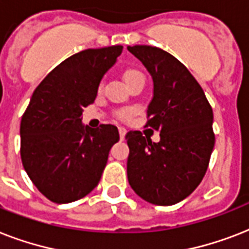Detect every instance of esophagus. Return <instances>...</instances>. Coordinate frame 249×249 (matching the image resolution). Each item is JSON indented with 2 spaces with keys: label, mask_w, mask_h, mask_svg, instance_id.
<instances>
[{
  "label": "esophagus",
  "mask_w": 249,
  "mask_h": 249,
  "mask_svg": "<svg viewBox=\"0 0 249 249\" xmlns=\"http://www.w3.org/2000/svg\"><path fill=\"white\" fill-rule=\"evenodd\" d=\"M119 134H120L121 140H124L125 136H126V129L124 126H119Z\"/></svg>",
  "instance_id": "1"
}]
</instances>
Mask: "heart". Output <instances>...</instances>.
<instances>
[{"label": "heart", "mask_w": 249, "mask_h": 249, "mask_svg": "<svg viewBox=\"0 0 249 249\" xmlns=\"http://www.w3.org/2000/svg\"><path fill=\"white\" fill-rule=\"evenodd\" d=\"M144 79V76L142 72L137 71V70H128V71L124 73V79L125 81H129V80L132 79ZM103 86H105V81H101L99 85H98V91H102L103 90ZM133 115V109L132 108H119L116 109V116L121 120H128L130 119V116Z\"/></svg>", "instance_id": "obj_1"}]
</instances>
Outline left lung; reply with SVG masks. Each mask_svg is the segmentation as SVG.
Masks as SVG:
<instances>
[{
    "label": "left lung",
    "mask_w": 249,
    "mask_h": 249,
    "mask_svg": "<svg viewBox=\"0 0 249 249\" xmlns=\"http://www.w3.org/2000/svg\"><path fill=\"white\" fill-rule=\"evenodd\" d=\"M154 80L147 123L160 142L138 130L126 134L128 181L143 200L172 205L187 197L204 177L214 146L213 111L195 77L163 49L128 46Z\"/></svg>",
    "instance_id": "8db88e82"
}]
</instances>
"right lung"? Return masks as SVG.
Segmentation results:
<instances>
[{
    "instance_id": "right-lung-1",
    "label": "right lung",
    "mask_w": 249,
    "mask_h": 249,
    "mask_svg": "<svg viewBox=\"0 0 249 249\" xmlns=\"http://www.w3.org/2000/svg\"><path fill=\"white\" fill-rule=\"evenodd\" d=\"M121 45L86 49L58 64L33 91L20 123V158L45 197L56 204L79 200L101 181L108 152L120 140L115 125L81 124L98 85L116 63Z\"/></svg>"
}]
</instances>
